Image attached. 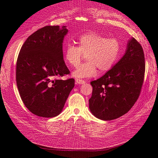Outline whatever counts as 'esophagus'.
<instances>
[{
    "mask_svg": "<svg viewBox=\"0 0 158 158\" xmlns=\"http://www.w3.org/2000/svg\"><path fill=\"white\" fill-rule=\"evenodd\" d=\"M76 82L77 84L81 85V84H84V83H85V81H84V80H82V79H76Z\"/></svg>",
    "mask_w": 158,
    "mask_h": 158,
    "instance_id": "1",
    "label": "esophagus"
}]
</instances>
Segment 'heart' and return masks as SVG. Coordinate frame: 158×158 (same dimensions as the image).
<instances>
[{
    "mask_svg": "<svg viewBox=\"0 0 158 158\" xmlns=\"http://www.w3.org/2000/svg\"><path fill=\"white\" fill-rule=\"evenodd\" d=\"M77 43L78 46L68 44L63 51L66 62L72 67H77L83 54H86L87 62L73 72L75 77L95 76L97 69L101 72L109 71L120 59L122 45L116 38H106L95 32H88L79 36Z\"/></svg>",
    "mask_w": 158,
    "mask_h": 158,
    "instance_id": "heart-1",
    "label": "heart"
}]
</instances>
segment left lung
<instances>
[{"mask_svg":"<svg viewBox=\"0 0 158 158\" xmlns=\"http://www.w3.org/2000/svg\"><path fill=\"white\" fill-rule=\"evenodd\" d=\"M145 71L142 47L134 38L129 41L126 54L101 78L90 82L91 112L99 119L111 120L127 113L141 93Z\"/></svg>","mask_w":158,"mask_h":158,"instance_id":"left-lung-1","label":"left lung"}]
</instances>
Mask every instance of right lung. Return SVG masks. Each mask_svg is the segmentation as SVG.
Returning a JSON list of instances; mask_svg holds the SVG:
<instances>
[{"mask_svg": "<svg viewBox=\"0 0 158 158\" xmlns=\"http://www.w3.org/2000/svg\"><path fill=\"white\" fill-rule=\"evenodd\" d=\"M68 29L47 26L29 36L16 61V81L27 108L40 117L52 118L64 107L75 80L55 79L70 74L63 60V41Z\"/></svg>", "mask_w": 158, "mask_h": 158, "instance_id": "right-lung-1", "label": "right lung"}]
</instances>
